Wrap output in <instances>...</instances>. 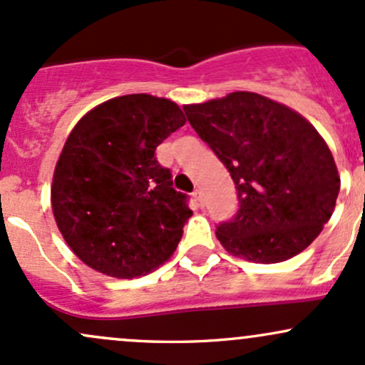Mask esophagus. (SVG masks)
<instances>
[{"instance_id":"esophagus-1","label":"esophagus","mask_w":365,"mask_h":365,"mask_svg":"<svg viewBox=\"0 0 365 365\" xmlns=\"http://www.w3.org/2000/svg\"><path fill=\"white\" fill-rule=\"evenodd\" d=\"M193 198L196 200V202H198L200 207H203V193H202V190H195L193 191Z\"/></svg>"}]
</instances>
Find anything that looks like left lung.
Instances as JSON below:
<instances>
[{
  "label": "left lung",
  "mask_w": 365,
  "mask_h": 365,
  "mask_svg": "<svg viewBox=\"0 0 365 365\" xmlns=\"http://www.w3.org/2000/svg\"><path fill=\"white\" fill-rule=\"evenodd\" d=\"M191 128L236 184V215L217 226L229 253L276 264L321 235L339 193L331 150L307 118L257 93L184 105Z\"/></svg>",
  "instance_id": "left-lung-1"
}]
</instances>
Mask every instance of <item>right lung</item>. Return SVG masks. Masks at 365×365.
<instances>
[{
  "instance_id": "1",
  "label": "right lung",
  "mask_w": 365,
  "mask_h": 365,
  "mask_svg": "<svg viewBox=\"0 0 365 365\" xmlns=\"http://www.w3.org/2000/svg\"><path fill=\"white\" fill-rule=\"evenodd\" d=\"M184 124L174 101L139 93L98 105L68 134L51 208L63 240L94 271L130 279L175 252L193 212L155 150Z\"/></svg>"
}]
</instances>
